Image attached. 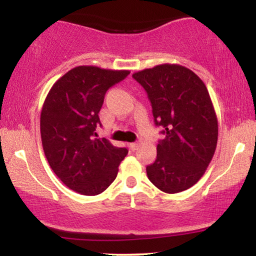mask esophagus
I'll return each mask as SVG.
<instances>
[{
  "label": "esophagus",
  "mask_w": 256,
  "mask_h": 256,
  "mask_svg": "<svg viewBox=\"0 0 256 256\" xmlns=\"http://www.w3.org/2000/svg\"><path fill=\"white\" fill-rule=\"evenodd\" d=\"M138 146H140V143H138V142H132V143H130V144H129V148H130V149L132 150V152H135V150H138Z\"/></svg>",
  "instance_id": "1"
}]
</instances>
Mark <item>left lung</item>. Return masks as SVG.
<instances>
[{
    "instance_id": "obj_1",
    "label": "left lung",
    "mask_w": 256,
    "mask_h": 256,
    "mask_svg": "<svg viewBox=\"0 0 256 256\" xmlns=\"http://www.w3.org/2000/svg\"><path fill=\"white\" fill-rule=\"evenodd\" d=\"M152 102L155 124L166 138L146 166L149 180L166 194H178L197 183L214 155L218 118L202 80L191 70L162 64L135 72Z\"/></svg>"
}]
</instances>
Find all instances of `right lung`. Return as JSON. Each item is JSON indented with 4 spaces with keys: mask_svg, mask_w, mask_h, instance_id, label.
Returning a JSON list of instances; mask_svg holds the SVG:
<instances>
[{
    "mask_svg": "<svg viewBox=\"0 0 256 256\" xmlns=\"http://www.w3.org/2000/svg\"><path fill=\"white\" fill-rule=\"evenodd\" d=\"M129 73L76 66L54 84L44 101L40 138L45 157L59 180L80 194L96 196L106 190L128 154L94 135L104 94Z\"/></svg>",
    "mask_w": 256,
    "mask_h": 256,
    "instance_id": "right-lung-1",
    "label": "right lung"
}]
</instances>
